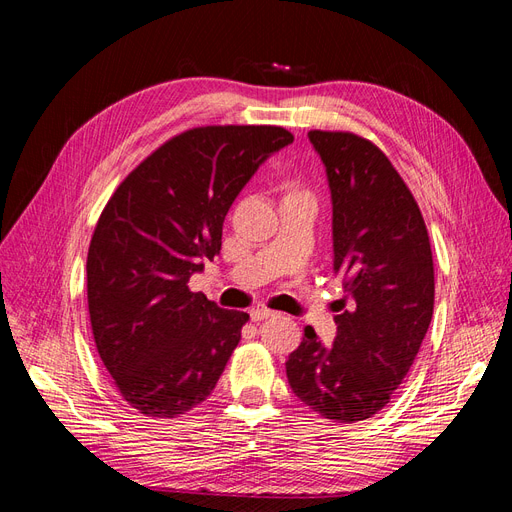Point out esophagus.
I'll use <instances>...</instances> for the list:
<instances>
[{"instance_id":"1","label":"esophagus","mask_w":512,"mask_h":512,"mask_svg":"<svg viewBox=\"0 0 512 512\" xmlns=\"http://www.w3.org/2000/svg\"><path fill=\"white\" fill-rule=\"evenodd\" d=\"M269 316H273V312H271V309H267V307H254V309H250V318L254 322H260V320H265Z\"/></svg>"}]
</instances>
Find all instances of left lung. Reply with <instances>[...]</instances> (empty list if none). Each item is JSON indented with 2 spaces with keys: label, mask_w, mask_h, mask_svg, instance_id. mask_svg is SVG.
Listing matches in <instances>:
<instances>
[{
  "label": "left lung",
  "mask_w": 512,
  "mask_h": 512,
  "mask_svg": "<svg viewBox=\"0 0 512 512\" xmlns=\"http://www.w3.org/2000/svg\"><path fill=\"white\" fill-rule=\"evenodd\" d=\"M327 173L333 271L346 297L324 346L305 327L286 361L292 393L335 423L378 414L404 382L433 314L429 235L408 185L384 153L350 132L307 134Z\"/></svg>",
  "instance_id": "1"
}]
</instances>
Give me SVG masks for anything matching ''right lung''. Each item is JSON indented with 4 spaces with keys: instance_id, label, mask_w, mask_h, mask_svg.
<instances>
[{
    "instance_id": "obj_1",
    "label": "right lung",
    "mask_w": 512,
    "mask_h": 512,
    "mask_svg": "<svg viewBox=\"0 0 512 512\" xmlns=\"http://www.w3.org/2000/svg\"><path fill=\"white\" fill-rule=\"evenodd\" d=\"M294 141L277 126H207L170 138L104 207L87 254L96 348L123 399L175 418L205 401L241 339L245 312L192 292L260 164Z\"/></svg>"
}]
</instances>
